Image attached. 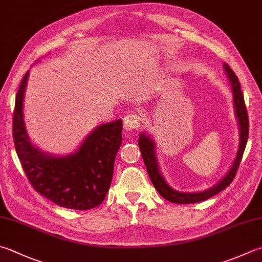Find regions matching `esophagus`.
Wrapping results in <instances>:
<instances>
[{
	"label": "esophagus",
	"mask_w": 262,
	"mask_h": 262,
	"mask_svg": "<svg viewBox=\"0 0 262 262\" xmlns=\"http://www.w3.org/2000/svg\"><path fill=\"white\" fill-rule=\"evenodd\" d=\"M141 123V118L138 114H129L124 117L123 120V127L126 131H135L138 127L140 126Z\"/></svg>",
	"instance_id": "esophagus-1"
}]
</instances>
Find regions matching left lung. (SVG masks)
<instances>
[{
  "label": "left lung",
  "mask_w": 262,
  "mask_h": 262,
  "mask_svg": "<svg viewBox=\"0 0 262 262\" xmlns=\"http://www.w3.org/2000/svg\"><path fill=\"white\" fill-rule=\"evenodd\" d=\"M225 71L228 75L231 88H233V93H234V102H235V111H236V116L238 118L239 123V131H241V144L238 147L237 155H236V159L231 165L230 170L228 171L223 180L218 182L214 187L212 188L201 191V192H180L174 189H172L171 187L166 184L165 180L163 179L161 172L159 170V165H157L155 152H154V141H152L149 137H147L144 133H141L139 136V141H138V145H139L142 159H144L146 169L148 172V176H149L152 185L156 188V190L160 192L162 197H164L165 200L172 202V203L177 204H191V203H199V202H203L205 200L210 199V197L214 196L224 190L226 187H228L231 181L234 180L236 176V172L238 170L239 163L242 161V157H243V152L245 150L246 142H248L249 138V116H248V111H246L245 101H244V96L243 92L241 90V84L237 76L235 75L233 70L228 66V63H224Z\"/></svg>",
  "instance_id": "1"
}]
</instances>
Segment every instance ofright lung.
I'll use <instances>...</instances> for the list:
<instances>
[{
    "mask_svg": "<svg viewBox=\"0 0 262 262\" xmlns=\"http://www.w3.org/2000/svg\"><path fill=\"white\" fill-rule=\"evenodd\" d=\"M27 72L19 85L13 111L14 148L28 181L38 194L72 210L100 205L113 179L114 162L122 142V120L98 126L75 154L53 157L29 142L25 129L23 100Z\"/></svg>",
    "mask_w": 262,
    "mask_h": 262,
    "instance_id": "obj_1",
    "label": "right lung"
}]
</instances>
